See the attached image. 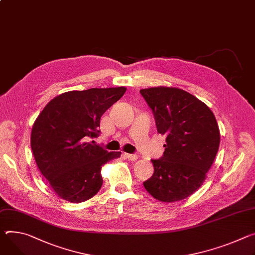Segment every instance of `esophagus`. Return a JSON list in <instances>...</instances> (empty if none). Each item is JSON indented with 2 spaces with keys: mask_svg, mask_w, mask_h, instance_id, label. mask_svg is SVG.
Instances as JSON below:
<instances>
[{
  "mask_svg": "<svg viewBox=\"0 0 255 255\" xmlns=\"http://www.w3.org/2000/svg\"><path fill=\"white\" fill-rule=\"evenodd\" d=\"M125 156L129 159V160H135L138 158V155L137 154H134V153H125Z\"/></svg>",
  "mask_w": 255,
  "mask_h": 255,
  "instance_id": "1",
  "label": "esophagus"
}]
</instances>
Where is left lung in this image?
I'll use <instances>...</instances> for the list:
<instances>
[{"mask_svg": "<svg viewBox=\"0 0 255 255\" xmlns=\"http://www.w3.org/2000/svg\"><path fill=\"white\" fill-rule=\"evenodd\" d=\"M140 94L150 108L157 132L166 135L163 156L151 159L152 176L143 182L155 199L174 202L202 185L220 145L215 115L189 92L175 87H151Z\"/></svg>", "mask_w": 255, "mask_h": 255, "instance_id": "left-lung-1", "label": "left lung"}]
</instances>
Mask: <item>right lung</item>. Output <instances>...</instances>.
<instances>
[{
	"mask_svg": "<svg viewBox=\"0 0 255 255\" xmlns=\"http://www.w3.org/2000/svg\"><path fill=\"white\" fill-rule=\"evenodd\" d=\"M125 91L123 86L68 91L35 120L30 138L35 163L61 198L78 203L95 196L103 185L102 166L120 157V151L108 152L88 139L100 135L101 117Z\"/></svg>",
	"mask_w": 255,
	"mask_h": 255,
	"instance_id": "obj_1",
	"label": "right lung"
}]
</instances>
